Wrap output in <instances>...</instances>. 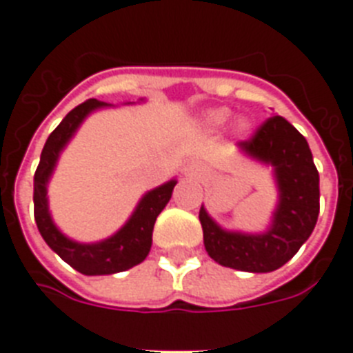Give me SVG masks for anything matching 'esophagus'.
Wrapping results in <instances>:
<instances>
[{"mask_svg": "<svg viewBox=\"0 0 353 353\" xmlns=\"http://www.w3.org/2000/svg\"><path fill=\"white\" fill-rule=\"evenodd\" d=\"M185 171H188V173H191V174H193V173H196V165H194V164H191V165H189V168H188V170H185Z\"/></svg>", "mask_w": 353, "mask_h": 353, "instance_id": "34e87169", "label": "esophagus"}]
</instances>
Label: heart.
<instances>
[{
	"label": "heart",
	"mask_w": 353,
	"mask_h": 353,
	"mask_svg": "<svg viewBox=\"0 0 353 353\" xmlns=\"http://www.w3.org/2000/svg\"><path fill=\"white\" fill-rule=\"evenodd\" d=\"M227 119H229V112L227 110H214L208 115V122L211 126H222L225 124Z\"/></svg>",
	"instance_id": "obj_1"
}]
</instances>
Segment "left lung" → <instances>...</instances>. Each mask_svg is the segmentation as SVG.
<instances>
[{
  "instance_id": "left-lung-1",
  "label": "left lung",
  "mask_w": 353,
  "mask_h": 353,
  "mask_svg": "<svg viewBox=\"0 0 353 353\" xmlns=\"http://www.w3.org/2000/svg\"><path fill=\"white\" fill-rule=\"evenodd\" d=\"M247 155L274 165L279 203L265 234L222 231L200 209L203 245L212 260L243 272L283 267L312 234L319 214V173L307 139L283 117H269L249 139L238 142Z\"/></svg>"
}]
</instances>
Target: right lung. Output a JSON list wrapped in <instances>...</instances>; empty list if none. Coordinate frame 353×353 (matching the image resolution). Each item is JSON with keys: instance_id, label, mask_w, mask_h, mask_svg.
Wrapping results in <instances>:
<instances>
[{"instance_id": "obj_1", "label": "right lung", "mask_w": 353, "mask_h": 353, "mask_svg": "<svg viewBox=\"0 0 353 353\" xmlns=\"http://www.w3.org/2000/svg\"><path fill=\"white\" fill-rule=\"evenodd\" d=\"M104 106L103 101L90 99L86 103L75 106L66 115L61 124L55 128L48 137L43 153H41L39 165L34 174V218H36L37 229H39L43 240L48 243L52 250H55L65 260L70 267H74L81 274L86 276H101V274H115L122 272L131 267H135L145 260L151 249V236L155 227L157 216H159L165 203L170 202L173 193L174 180L153 189L145 194L135 209L130 222L122 227L117 234L108 238L99 243H75L68 240L66 236L57 231L48 212L46 203V182L50 179L54 165L57 162L59 151L65 148L70 137L74 135L79 124L95 108Z\"/></svg>"}]
</instances>
